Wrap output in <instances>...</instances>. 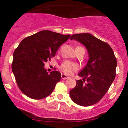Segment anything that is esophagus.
<instances>
[{
    "instance_id": "esophagus-1",
    "label": "esophagus",
    "mask_w": 128,
    "mask_h": 128,
    "mask_svg": "<svg viewBox=\"0 0 128 128\" xmlns=\"http://www.w3.org/2000/svg\"><path fill=\"white\" fill-rule=\"evenodd\" d=\"M61 77H62V79H63V80H66V79L69 78V77L67 75H64V74H62Z\"/></svg>"
}]
</instances>
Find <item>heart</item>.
I'll return each mask as SVG.
<instances>
[{"label": "heart", "instance_id": "heart-1", "mask_svg": "<svg viewBox=\"0 0 128 128\" xmlns=\"http://www.w3.org/2000/svg\"><path fill=\"white\" fill-rule=\"evenodd\" d=\"M60 69L63 72L67 75H71L79 69V66L76 63L70 61H65L61 64Z\"/></svg>", "mask_w": 128, "mask_h": 128}]
</instances>
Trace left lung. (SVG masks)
<instances>
[{"label":"left lung","mask_w":128,"mask_h":128,"mask_svg":"<svg viewBox=\"0 0 128 128\" xmlns=\"http://www.w3.org/2000/svg\"><path fill=\"white\" fill-rule=\"evenodd\" d=\"M73 39L85 46L90 58L78 74L83 80H77L69 94L77 104L89 106L98 102L108 92L116 76L117 60L112 47L92 34H73L70 40Z\"/></svg>","instance_id":"obj_1"}]
</instances>
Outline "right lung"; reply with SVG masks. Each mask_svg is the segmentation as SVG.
I'll return each instance as SVG.
<instances>
[{
	"mask_svg": "<svg viewBox=\"0 0 128 128\" xmlns=\"http://www.w3.org/2000/svg\"><path fill=\"white\" fill-rule=\"evenodd\" d=\"M48 30L25 38L15 50L12 70L18 87L25 95L35 100L50 95L61 78L54 70L48 74L44 63L55 56L60 46L70 38Z\"/></svg>",
	"mask_w": 128,
	"mask_h": 128,
	"instance_id": "1",
	"label": "right lung"
}]
</instances>
